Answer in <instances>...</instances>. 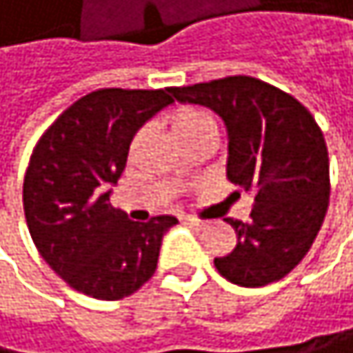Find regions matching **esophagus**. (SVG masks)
<instances>
[{"label":"esophagus","mask_w":353,"mask_h":353,"mask_svg":"<svg viewBox=\"0 0 353 353\" xmlns=\"http://www.w3.org/2000/svg\"><path fill=\"white\" fill-rule=\"evenodd\" d=\"M182 222L184 224H188V226H192V228H205V222H203V220H196V218H190V216H184L182 218Z\"/></svg>","instance_id":"obj_1"}]
</instances>
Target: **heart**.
Listing matches in <instances>:
<instances>
[{
    "mask_svg": "<svg viewBox=\"0 0 353 353\" xmlns=\"http://www.w3.org/2000/svg\"><path fill=\"white\" fill-rule=\"evenodd\" d=\"M171 129H173L175 137L184 139V137H190V135L214 129V120L205 110L188 105V108L175 110L171 114Z\"/></svg>",
    "mask_w": 353,
    "mask_h": 353,
    "instance_id": "obj_1",
    "label": "heart"
}]
</instances>
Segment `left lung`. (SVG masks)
<instances>
[{
	"label": "left lung",
	"mask_w": 353,
	"mask_h": 353,
	"mask_svg": "<svg viewBox=\"0 0 353 353\" xmlns=\"http://www.w3.org/2000/svg\"><path fill=\"white\" fill-rule=\"evenodd\" d=\"M182 103L205 105L226 125V178L254 192L248 222L235 228V250L214 259L222 277L243 288L288 275L309 252L330 196L324 135L292 94L250 76H228L171 88Z\"/></svg>",
	"instance_id": "8db88e82"
}]
</instances>
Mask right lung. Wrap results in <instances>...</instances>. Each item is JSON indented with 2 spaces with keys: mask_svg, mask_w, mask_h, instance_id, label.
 I'll list each match as a JSON object with an SVG mask.
<instances>
[{
  "mask_svg": "<svg viewBox=\"0 0 353 353\" xmlns=\"http://www.w3.org/2000/svg\"><path fill=\"white\" fill-rule=\"evenodd\" d=\"M171 88H101L67 108L31 154L23 208L31 239L50 269L74 290L118 301L157 271L173 216L133 222L112 208L135 133L173 103Z\"/></svg>",
  "mask_w": 353,
  "mask_h": 353,
  "instance_id": "add662e5",
  "label": "right lung"
}]
</instances>
